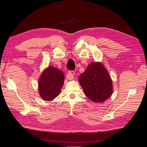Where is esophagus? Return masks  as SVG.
<instances>
[{"mask_svg": "<svg viewBox=\"0 0 147 147\" xmlns=\"http://www.w3.org/2000/svg\"><path fill=\"white\" fill-rule=\"evenodd\" d=\"M74 74H75L74 71H69L67 75V78L68 80H70L74 79Z\"/></svg>", "mask_w": 147, "mask_h": 147, "instance_id": "esophagus-1", "label": "esophagus"}]
</instances>
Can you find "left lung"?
I'll return each instance as SVG.
<instances>
[{
    "mask_svg": "<svg viewBox=\"0 0 147 147\" xmlns=\"http://www.w3.org/2000/svg\"><path fill=\"white\" fill-rule=\"evenodd\" d=\"M85 95L92 102L102 103L112 96V78L103 64L95 62L89 64L85 71L78 77Z\"/></svg>",
    "mask_w": 147,
    "mask_h": 147,
    "instance_id": "8db88e82",
    "label": "left lung"
}]
</instances>
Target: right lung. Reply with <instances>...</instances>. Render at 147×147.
Returning <instances> with one entry per match:
<instances>
[{"label": "right lung", "mask_w": 147, "mask_h": 147, "mask_svg": "<svg viewBox=\"0 0 147 147\" xmlns=\"http://www.w3.org/2000/svg\"><path fill=\"white\" fill-rule=\"evenodd\" d=\"M62 71L53 66H48L43 71L38 82L40 96L46 101H51L59 94L64 82Z\"/></svg>", "instance_id": "right-lung-1"}]
</instances>
